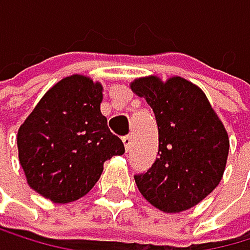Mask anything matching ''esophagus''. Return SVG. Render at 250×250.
<instances>
[{
    "mask_svg": "<svg viewBox=\"0 0 250 250\" xmlns=\"http://www.w3.org/2000/svg\"><path fill=\"white\" fill-rule=\"evenodd\" d=\"M122 142H124V146H125L126 150H130V148H131V144H133L131 136H125V138H122Z\"/></svg>",
    "mask_w": 250,
    "mask_h": 250,
    "instance_id": "esophagus-1",
    "label": "esophagus"
}]
</instances>
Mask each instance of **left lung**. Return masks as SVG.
Masks as SVG:
<instances>
[{"mask_svg":"<svg viewBox=\"0 0 250 250\" xmlns=\"http://www.w3.org/2000/svg\"><path fill=\"white\" fill-rule=\"evenodd\" d=\"M130 87L155 112L160 155L146 174L134 177L136 185L158 210H189L224 175L230 148L226 126L204 90L182 76H142Z\"/></svg>","mask_w":250,"mask_h":250,"instance_id":"obj_1","label":"left lung"}]
</instances>
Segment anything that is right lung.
I'll use <instances>...</instances> for the list:
<instances>
[{
	"instance_id": "1",
	"label": "right lung",
	"mask_w": 250,
	"mask_h": 250,
	"mask_svg": "<svg viewBox=\"0 0 250 250\" xmlns=\"http://www.w3.org/2000/svg\"><path fill=\"white\" fill-rule=\"evenodd\" d=\"M103 86L86 75L58 81L18 128V160L26 182L54 204L81 199L103 164L125 147L102 114Z\"/></svg>"
}]
</instances>
